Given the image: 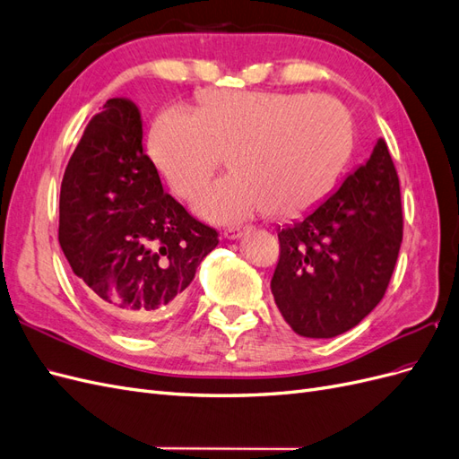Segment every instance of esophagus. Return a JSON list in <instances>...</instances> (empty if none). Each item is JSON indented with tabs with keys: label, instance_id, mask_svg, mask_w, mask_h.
<instances>
[{
	"label": "esophagus",
	"instance_id": "34e87169",
	"mask_svg": "<svg viewBox=\"0 0 459 459\" xmlns=\"http://www.w3.org/2000/svg\"><path fill=\"white\" fill-rule=\"evenodd\" d=\"M245 230H247V228H239V226L228 228V230H224V238H226V239H230V241H233V239H239V238H243Z\"/></svg>",
	"mask_w": 459,
	"mask_h": 459
}]
</instances>
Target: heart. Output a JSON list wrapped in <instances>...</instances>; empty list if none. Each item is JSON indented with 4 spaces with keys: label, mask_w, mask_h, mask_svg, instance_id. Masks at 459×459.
<instances>
[{
    "label": "heart",
    "mask_w": 459,
    "mask_h": 459,
    "mask_svg": "<svg viewBox=\"0 0 459 459\" xmlns=\"http://www.w3.org/2000/svg\"><path fill=\"white\" fill-rule=\"evenodd\" d=\"M352 143L351 110L331 95L211 90L191 115L170 108L157 117L149 155L182 199L195 197L230 155L233 174L208 187L195 211L231 224L264 211H312L339 182Z\"/></svg>",
    "instance_id": "b5f03b06"
}]
</instances>
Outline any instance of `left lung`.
Returning a JSON list of instances; mask_svg holds the SVG:
<instances>
[{"label": "left lung", "instance_id": "left-lung-1", "mask_svg": "<svg viewBox=\"0 0 459 459\" xmlns=\"http://www.w3.org/2000/svg\"><path fill=\"white\" fill-rule=\"evenodd\" d=\"M272 295L300 337L331 339L381 302L402 243V203L385 140L307 218L277 231Z\"/></svg>", "mask_w": 459, "mask_h": 459}]
</instances>
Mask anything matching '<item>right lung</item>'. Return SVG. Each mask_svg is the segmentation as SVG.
<instances>
[{"label": "right lung", "instance_id": "1", "mask_svg": "<svg viewBox=\"0 0 459 459\" xmlns=\"http://www.w3.org/2000/svg\"><path fill=\"white\" fill-rule=\"evenodd\" d=\"M137 105L113 97L76 145L61 184L59 243L73 272L113 322L157 329L184 302L216 230L166 195L143 152Z\"/></svg>", "mask_w": 459, "mask_h": 459}]
</instances>
